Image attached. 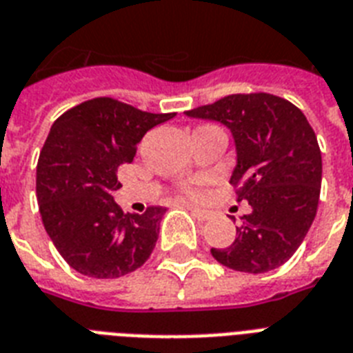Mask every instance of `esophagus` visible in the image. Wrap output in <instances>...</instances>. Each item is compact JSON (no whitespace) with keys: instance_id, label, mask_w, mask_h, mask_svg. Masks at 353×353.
I'll return each mask as SVG.
<instances>
[{"instance_id":"esophagus-1","label":"esophagus","mask_w":353,"mask_h":353,"mask_svg":"<svg viewBox=\"0 0 353 353\" xmlns=\"http://www.w3.org/2000/svg\"><path fill=\"white\" fill-rule=\"evenodd\" d=\"M190 212H192L198 220L205 221V220H210L212 218V210H207V209H198V207H190Z\"/></svg>"}]
</instances>
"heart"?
I'll list each match as a JSON object with an SVG mask.
<instances>
[{"label":"heart","mask_w":353,"mask_h":353,"mask_svg":"<svg viewBox=\"0 0 353 353\" xmlns=\"http://www.w3.org/2000/svg\"><path fill=\"white\" fill-rule=\"evenodd\" d=\"M205 185L203 177H194V179H188L181 185V192L187 194L188 198H199L201 196V188Z\"/></svg>","instance_id":"heart-1"}]
</instances>
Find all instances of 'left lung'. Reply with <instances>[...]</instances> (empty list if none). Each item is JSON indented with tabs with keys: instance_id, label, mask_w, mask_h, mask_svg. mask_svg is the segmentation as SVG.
<instances>
[{
	"instance_id": "left-lung-1",
	"label": "left lung",
	"mask_w": 353,
	"mask_h": 353,
	"mask_svg": "<svg viewBox=\"0 0 353 353\" xmlns=\"http://www.w3.org/2000/svg\"><path fill=\"white\" fill-rule=\"evenodd\" d=\"M188 117L212 119L231 128L238 165L231 177L236 201H249L236 238L212 247L220 263L234 271L265 273L288 262L317 214L323 159L306 115L271 93H234L188 110Z\"/></svg>"
}]
</instances>
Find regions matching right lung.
<instances>
[{
	"instance_id": "add662e5",
	"label": "right lung",
	"mask_w": 353,
	"mask_h": 353,
	"mask_svg": "<svg viewBox=\"0 0 353 353\" xmlns=\"http://www.w3.org/2000/svg\"><path fill=\"white\" fill-rule=\"evenodd\" d=\"M172 117L97 97L54 121L38 157L36 198L47 234L74 271L119 279L150 258L165 209L124 214L112 194L144 133Z\"/></svg>"
}]
</instances>
